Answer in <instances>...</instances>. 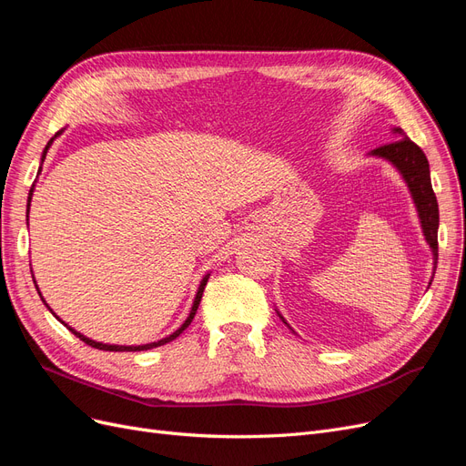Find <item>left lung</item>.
I'll return each instance as SVG.
<instances>
[{"label": "left lung", "instance_id": "left-lung-1", "mask_svg": "<svg viewBox=\"0 0 466 466\" xmlns=\"http://www.w3.org/2000/svg\"><path fill=\"white\" fill-rule=\"evenodd\" d=\"M395 131L400 135L402 139H397L393 143H387V145L373 148L371 155L391 160L400 170L402 177L407 179V184L412 193V199L418 208L420 222H422L424 236L433 251L435 265H438L440 208H438V199H435V193L431 189L430 164H428V158H426L422 148H420L409 137H404V131L400 127H397Z\"/></svg>", "mask_w": 466, "mask_h": 466}]
</instances>
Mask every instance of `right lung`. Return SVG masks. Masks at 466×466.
Returning <instances> with one entry per match:
<instances>
[{"instance_id":"1","label":"right lung","mask_w":466,"mask_h":466,"mask_svg":"<svg viewBox=\"0 0 466 466\" xmlns=\"http://www.w3.org/2000/svg\"><path fill=\"white\" fill-rule=\"evenodd\" d=\"M59 135V131L56 133V137ZM56 137H52L50 141H48V145H46V148H44V155H42V162H44V158H46V153H48V147L52 145V141L56 139ZM35 186V184H33ZM31 199H33V187H31V193H28V205L26 207H31ZM207 279L208 277H205L203 279V282H201V287H199V290H198V296H195V302H193V308H191V313H189V318L186 319V323L177 329L176 333H172L170 337H167V339H162V340H158V342H153V344H141V347H119V344H102V342H96V340H91V339H86V337H83L81 333H77L75 331V329H71V327H67L69 331L75 335V337H79L83 342H86L88 347H93V349H98V350H110V352H133V350H148V349H155V347H160V344H167V342H170V340H174L179 333L184 331L186 327H189V323H191V319L195 318V311H198V308H199V302H201V296H203V290H205V284H207Z\"/></svg>"}]
</instances>
